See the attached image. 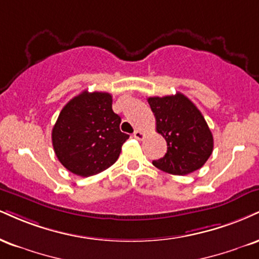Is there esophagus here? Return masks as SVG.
I'll return each mask as SVG.
<instances>
[{
  "mask_svg": "<svg viewBox=\"0 0 259 259\" xmlns=\"http://www.w3.org/2000/svg\"><path fill=\"white\" fill-rule=\"evenodd\" d=\"M145 136H146V134L141 132V130H136V132L134 133V138L138 139V140H142Z\"/></svg>",
  "mask_w": 259,
  "mask_h": 259,
  "instance_id": "esophagus-1",
  "label": "esophagus"
}]
</instances>
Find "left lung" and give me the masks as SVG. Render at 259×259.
<instances>
[{
  "mask_svg": "<svg viewBox=\"0 0 259 259\" xmlns=\"http://www.w3.org/2000/svg\"><path fill=\"white\" fill-rule=\"evenodd\" d=\"M157 121V132L166 140L167 151L153 160L155 167L171 175H188L210 158L213 138L197 106L181 93L148 98Z\"/></svg>",
  "mask_w": 259,
  "mask_h": 259,
  "instance_id": "left-lung-1",
  "label": "left lung"
}]
</instances>
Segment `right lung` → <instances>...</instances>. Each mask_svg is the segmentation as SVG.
I'll return each mask as SVG.
<instances>
[{"label": "right lung", "mask_w": 259, "mask_h": 259, "mask_svg": "<svg viewBox=\"0 0 259 259\" xmlns=\"http://www.w3.org/2000/svg\"><path fill=\"white\" fill-rule=\"evenodd\" d=\"M119 124L120 117L112 110L111 94L84 90L64 106L53 127V147L59 161L82 177L108 169L129 139Z\"/></svg>", "instance_id": "right-lung-1"}]
</instances>
